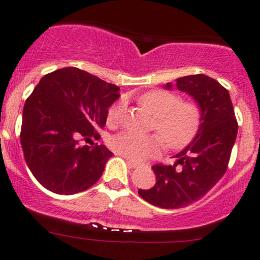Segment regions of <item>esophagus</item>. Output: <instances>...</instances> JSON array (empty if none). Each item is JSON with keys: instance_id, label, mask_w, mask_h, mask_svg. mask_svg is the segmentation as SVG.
Listing matches in <instances>:
<instances>
[{"instance_id": "1", "label": "esophagus", "mask_w": 260, "mask_h": 260, "mask_svg": "<svg viewBox=\"0 0 260 260\" xmlns=\"http://www.w3.org/2000/svg\"><path fill=\"white\" fill-rule=\"evenodd\" d=\"M124 159H126L127 165L129 166L131 169H136V168H138V166H139V164H138V162H136V161H132V160L127 159V157H124Z\"/></svg>"}]
</instances>
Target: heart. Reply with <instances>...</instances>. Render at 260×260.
<instances>
[{"instance_id":"b5f03b06","label":"heart","mask_w":260,"mask_h":260,"mask_svg":"<svg viewBox=\"0 0 260 260\" xmlns=\"http://www.w3.org/2000/svg\"><path fill=\"white\" fill-rule=\"evenodd\" d=\"M139 104L155 117L153 129L159 134L140 136L132 132H121L110 139L115 153L129 160H143L156 154L164 147L178 149L192 142L202 123V107L197 101L182 100L177 92L154 89L142 96ZM126 109V101H116L107 111V123L116 126Z\"/></svg>"}]
</instances>
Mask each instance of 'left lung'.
Returning a JSON list of instances; mask_svg holds the SVG:
<instances>
[{"label": "left lung", "mask_w": 260, "mask_h": 260, "mask_svg": "<svg viewBox=\"0 0 260 260\" xmlns=\"http://www.w3.org/2000/svg\"><path fill=\"white\" fill-rule=\"evenodd\" d=\"M202 107V123L196 138L175 157L174 165L157 164L153 169L156 183L138 189L139 196L155 207L178 209L204 197L228 170L238 124L228 89L205 74L176 79ZM166 89H171L168 83Z\"/></svg>", "instance_id": "8db88e82"}]
</instances>
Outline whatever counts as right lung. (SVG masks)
Here are the masks:
<instances>
[{
	"label": "right lung",
	"mask_w": 260,
	"mask_h": 260,
	"mask_svg": "<svg viewBox=\"0 0 260 260\" xmlns=\"http://www.w3.org/2000/svg\"><path fill=\"white\" fill-rule=\"evenodd\" d=\"M118 90L76 67L41 78L25 101L20 128L26 165L41 186L68 196L99 181L113 154L105 145L80 147L79 139L99 137Z\"/></svg>",
	"instance_id": "right-lung-1"
}]
</instances>
